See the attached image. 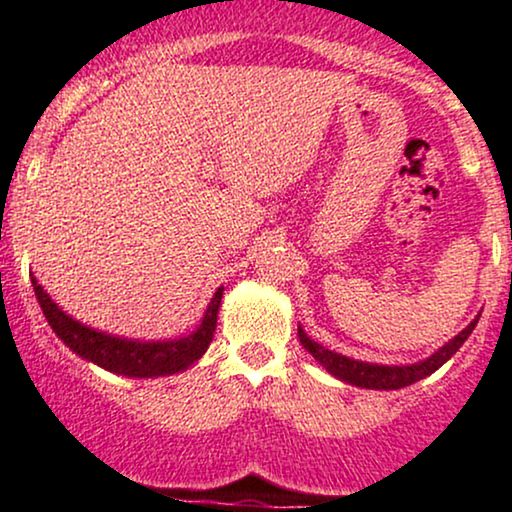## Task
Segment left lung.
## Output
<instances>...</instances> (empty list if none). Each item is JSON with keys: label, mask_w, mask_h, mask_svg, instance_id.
<instances>
[{"label": "left lung", "mask_w": 512, "mask_h": 512, "mask_svg": "<svg viewBox=\"0 0 512 512\" xmlns=\"http://www.w3.org/2000/svg\"><path fill=\"white\" fill-rule=\"evenodd\" d=\"M476 323H479V316L471 320L462 333L454 335L452 340L445 342V345H442L435 355L423 359V362L403 364V367L359 362V359L338 355V352H333V350H325L323 345H318L316 340H311L306 333H303L301 325H299V340H301V345L311 352L313 359H316L318 364H323L330 374L338 376V379L345 381V384L359 386V389L393 391V389H403V386H411V384H415V381L425 379V376L437 372V369H440L442 364H445L447 359L464 345L466 338L471 335V330L476 328Z\"/></svg>", "instance_id": "obj_1"}]
</instances>
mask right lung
I'll list each match as a JSON object with an SVG mask.
<instances>
[{"label": "right lung", "instance_id": "obj_1", "mask_svg": "<svg viewBox=\"0 0 512 512\" xmlns=\"http://www.w3.org/2000/svg\"><path fill=\"white\" fill-rule=\"evenodd\" d=\"M33 291L41 303L43 316L53 333L70 347L75 355L97 367L121 376H136V379H153V376H170L189 369L196 359H201L209 350L213 333H216L218 306L223 299V286L213 294V299L201 318L199 328L194 333L184 335L177 340H128L116 338V335L101 333V330L89 328L72 316H67L63 308L48 296V291L38 284L31 274Z\"/></svg>", "mask_w": 512, "mask_h": 512}]
</instances>
